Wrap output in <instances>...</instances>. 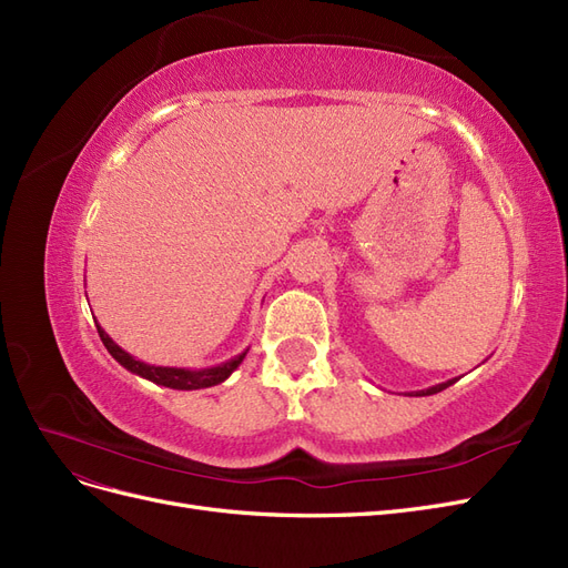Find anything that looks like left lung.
<instances>
[{
	"label": "left lung",
	"instance_id": "left-lung-1",
	"mask_svg": "<svg viewBox=\"0 0 568 568\" xmlns=\"http://www.w3.org/2000/svg\"><path fill=\"white\" fill-rule=\"evenodd\" d=\"M457 382V377H453V379H446V382H442V384H434V387H429V389H423V392H408L406 396H429V394H438V392H444L446 387H450V384H455Z\"/></svg>",
	"mask_w": 568,
	"mask_h": 568
}]
</instances>
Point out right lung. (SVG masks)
<instances>
[{
	"label": "right lung",
	"instance_id": "right-lung-1",
	"mask_svg": "<svg viewBox=\"0 0 568 568\" xmlns=\"http://www.w3.org/2000/svg\"><path fill=\"white\" fill-rule=\"evenodd\" d=\"M97 331L99 337L103 342V346L108 349L122 368H126L130 373L143 377V379H151L153 384H160V387H170V389H179V392H193V389H207L214 387V384H222L224 379L231 377V373L237 368V365L243 363L247 349L243 354L233 356L226 363H219L212 365V368H200V371H191V368H170V365H151V363H143L136 361L132 354H126L122 346H118L111 335H108L103 327L97 323Z\"/></svg>",
	"mask_w": 568,
	"mask_h": 568
}]
</instances>
